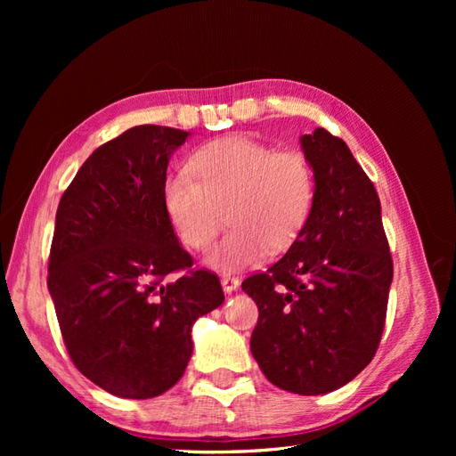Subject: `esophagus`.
Instances as JSON below:
<instances>
[{
  "instance_id": "34e87169",
  "label": "esophagus",
  "mask_w": 456,
  "mask_h": 456,
  "mask_svg": "<svg viewBox=\"0 0 456 456\" xmlns=\"http://www.w3.org/2000/svg\"><path fill=\"white\" fill-rule=\"evenodd\" d=\"M220 283H223L224 293L236 291V289L240 287V280L236 278V275H223V280H220Z\"/></svg>"
}]
</instances>
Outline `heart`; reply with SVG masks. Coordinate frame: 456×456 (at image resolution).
Here are the masks:
<instances>
[{"mask_svg":"<svg viewBox=\"0 0 456 456\" xmlns=\"http://www.w3.org/2000/svg\"><path fill=\"white\" fill-rule=\"evenodd\" d=\"M188 170L165 181L163 207L178 240L196 251L211 245L226 213L232 228L205 258L215 270L236 272L268 249H287L308 223L315 173L305 151L224 136L200 148Z\"/></svg>","mask_w":456,"mask_h":456,"instance_id":"heart-1","label":"heart"}]
</instances>
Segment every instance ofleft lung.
Here are the masks:
<instances>
[{"instance_id":"8db88e82","label":"left lung","mask_w":456,"mask_h":456,"mask_svg":"<svg viewBox=\"0 0 456 456\" xmlns=\"http://www.w3.org/2000/svg\"><path fill=\"white\" fill-rule=\"evenodd\" d=\"M300 144L315 173L308 223L241 289L258 306L251 352L265 377L281 390L320 395L375 357L394 262L379 194L346 142L317 127Z\"/></svg>"}]
</instances>
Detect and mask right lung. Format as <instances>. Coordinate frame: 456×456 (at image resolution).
Returning <instances> with one entry per match:
<instances>
[{"label":"right lung","instance_id":"add662e5","mask_svg":"<svg viewBox=\"0 0 456 456\" xmlns=\"http://www.w3.org/2000/svg\"><path fill=\"white\" fill-rule=\"evenodd\" d=\"M186 139L173 127L127 129L93 151L57 209L47 287L64 346L81 375L118 397L175 386L191 325L224 302L218 275L194 268L163 207L169 156Z\"/></svg>","mask_w":456,"mask_h":456}]
</instances>
